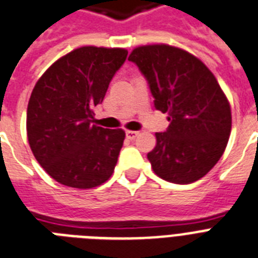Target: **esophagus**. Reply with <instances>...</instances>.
<instances>
[{
  "mask_svg": "<svg viewBox=\"0 0 258 258\" xmlns=\"http://www.w3.org/2000/svg\"><path fill=\"white\" fill-rule=\"evenodd\" d=\"M139 135V131H131V130H127L125 131V136H127V139H135L136 136Z\"/></svg>",
  "mask_w": 258,
  "mask_h": 258,
  "instance_id": "1",
  "label": "esophagus"
}]
</instances>
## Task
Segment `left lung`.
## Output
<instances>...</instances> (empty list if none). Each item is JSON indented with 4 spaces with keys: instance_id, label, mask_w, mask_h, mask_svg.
<instances>
[{
    "instance_id": "8db88e82",
    "label": "left lung",
    "mask_w": 258,
    "mask_h": 258,
    "mask_svg": "<svg viewBox=\"0 0 258 258\" xmlns=\"http://www.w3.org/2000/svg\"><path fill=\"white\" fill-rule=\"evenodd\" d=\"M128 59L171 122L155 134L156 146L147 155L154 172L175 184L202 179L223 156L232 128L231 104L216 77L198 56L167 43L138 46Z\"/></svg>"
}]
</instances>
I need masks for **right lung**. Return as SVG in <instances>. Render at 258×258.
Instances as JSON below:
<instances>
[{
	"instance_id": "1",
	"label": "right lung",
	"mask_w": 258,
	"mask_h": 258,
	"mask_svg": "<svg viewBox=\"0 0 258 258\" xmlns=\"http://www.w3.org/2000/svg\"><path fill=\"white\" fill-rule=\"evenodd\" d=\"M127 53L82 46L56 59L35 83L27 104V140L37 162L58 183L90 189L114 172L125 133L91 119Z\"/></svg>"
}]
</instances>
